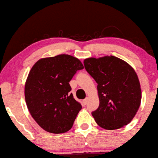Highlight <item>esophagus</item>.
I'll return each mask as SVG.
<instances>
[{"mask_svg":"<svg viewBox=\"0 0 158 158\" xmlns=\"http://www.w3.org/2000/svg\"><path fill=\"white\" fill-rule=\"evenodd\" d=\"M88 102V97H86V98L83 100V104H84V105H86Z\"/></svg>","mask_w":158,"mask_h":158,"instance_id":"obj_1","label":"esophagus"}]
</instances>
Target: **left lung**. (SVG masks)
<instances>
[{"mask_svg":"<svg viewBox=\"0 0 158 158\" xmlns=\"http://www.w3.org/2000/svg\"><path fill=\"white\" fill-rule=\"evenodd\" d=\"M84 64L97 84L99 106L92 112L97 124L106 130L129 124L142 99L139 81L133 68L114 56L88 58Z\"/></svg>","mask_w":158,"mask_h":158,"instance_id":"left-lung-1","label":"left lung"}]
</instances>
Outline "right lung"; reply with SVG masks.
Returning a JSON list of instances; mask_svg holds the SVG:
<instances>
[{
  "label": "right lung",
  "instance_id": "obj_1",
  "mask_svg": "<svg viewBox=\"0 0 158 158\" xmlns=\"http://www.w3.org/2000/svg\"><path fill=\"white\" fill-rule=\"evenodd\" d=\"M84 65L78 59L59 54L39 60L28 74L25 97L31 117L52 133H64L73 127L81 105L70 93L69 82Z\"/></svg>",
  "mask_w": 158,
  "mask_h": 158
}]
</instances>
